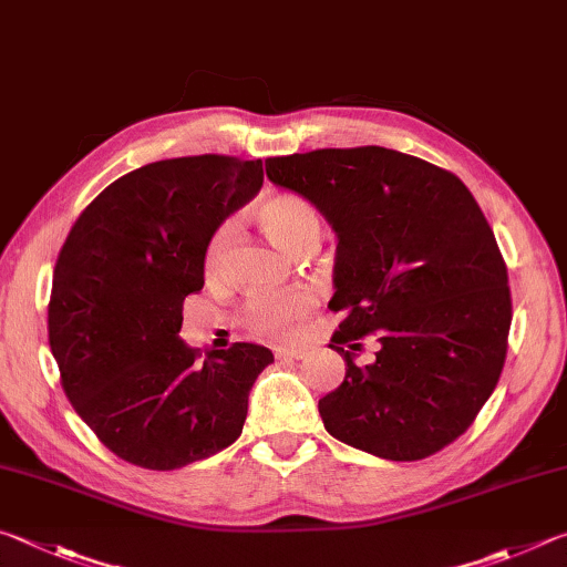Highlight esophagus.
<instances>
[{"label":"esophagus","mask_w":567,"mask_h":567,"mask_svg":"<svg viewBox=\"0 0 567 567\" xmlns=\"http://www.w3.org/2000/svg\"><path fill=\"white\" fill-rule=\"evenodd\" d=\"M309 355L306 349H276V359L278 361H301Z\"/></svg>","instance_id":"esophagus-1"}]
</instances>
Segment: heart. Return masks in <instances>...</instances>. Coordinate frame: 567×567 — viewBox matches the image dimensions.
<instances>
[{"label": "heart", "mask_w": 567, "mask_h": 567, "mask_svg": "<svg viewBox=\"0 0 567 567\" xmlns=\"http://www.w3.org/2000/svg\"><path fill=\"white\" fill-rule=\"evenodd\" d=\"M258 226L264 228L271 241L286 254L301 256L309 248L319 246L321 218L319 212L299 194H271L254 206ZM228 241V228H218L206 251V264L216 266L221 261ZM309 293H296L289 299H261L251 306V323L258 331L276 336H289L296 321L311 309Z\"/></svg>", "instance_id": "b5f03b06"}]
</instances>
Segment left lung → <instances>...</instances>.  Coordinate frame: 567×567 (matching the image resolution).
Listing matches in <instances>:
<instances>
[{
	"label": "left lung",
	"instance_id": "1",
	"mask_svg": "<svg viewBox=\"0 0 567 567\" xmlns=\"http://www.w3.org/2000/svg\"><path fill=\"white\" fill-rule=\"evenodd\" d=\"M266 176L336 234L329 309L346 319L331 349L346 379L319 401L326 431L385 461L439 453L491 399L508 351V271L478 202L458 176L383 146L274 156ZM365 332L382 351L359 370L350 341Z\"/></svg>",
	"mask_w": 567,
	"mask_h": 567
}]
</instances>
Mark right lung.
I'll return each mask as SVG.
<instances>
[{"instance_id": "add662e5", "label": "right lung", "mask_w": 567, "mask_h": 567, "mask_svg": "<svg viewBox=\"0 0 567 567\" xmlns=\"http://www.w3.org/2000/svg\"><path fill=\"white\" fill-rule=\"evenodd\" d=\"M261 184V158H166L109 184L69 231L49 346L79 419L118 458L174 471L241 435L274 353L234 343L196 361L178 331L184 299L204 289L214 234Z\"/></svg>"}]
</instances>
